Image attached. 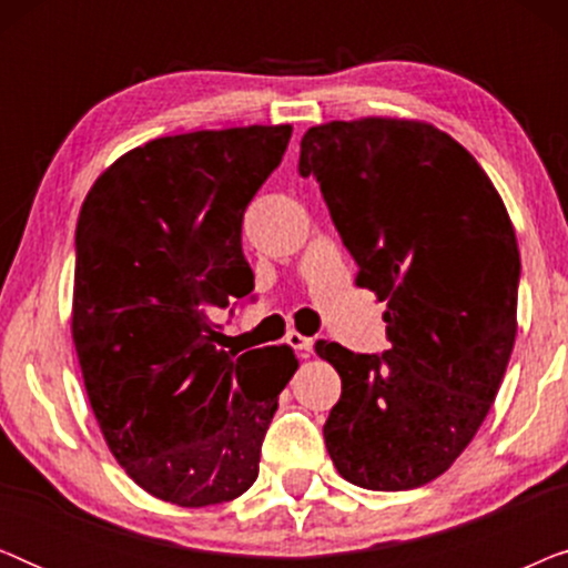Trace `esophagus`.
Segmentation results:
<instances>
[{
  "label": "esophagus",
  "mask_w": 568,
  "mask_h": 568,
  "mask_svg": "<svg viewBox=\"0 0 568 568\" xmlns=\"http://www.w3.org/2000/svg\"><path fill=\"white\" fill-rule=\"evenodd\" d=\"M286 344H290L294 352H300V354H310L313 352V338H307V336H302V333H297V331H290L286 333Z\"/></svg>",
  "instance_id": "esophagus-1"
}]
</instances>
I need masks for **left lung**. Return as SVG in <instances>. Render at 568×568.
Listing matches in <instances>:
<instances>
[{"instance_id":"1","label":"left lung","mask_w":568,"mask_h":568,"mask_svg":"<svg viewBox=\"0 0 568 568\" xmlns=\"http://www.w3.org/2000/svg\"><path fill=\"white\" fill-rule=\"evenodd\" d=\"M300 175L321 183L356 284L387 302V352L315 344L341 375L325 447L348 484L418 488L460 457L499 393L517 336L515 227L476 158L422 121L313 126Z\"/></svg>"}]
</instances>
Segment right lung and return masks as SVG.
Wrapping results in <instances>:
<instances>
[{
  "label": "right lung",
  "mask_w": 568,
  "mask_h": 568,
  "mask_svg": "<svg viewBox=\"0 0 568 568\" xmlns=\"http://www.w3.org/2000/svg\"><path fill=\"white\" fill-rule=\"evenodd\" d=\"M292 126L152 139L113 162L77 222L72 338L115 460L178 507L237 499L297 359L224 352L212 315L253 292L243 214Z\"/></svg>",
  "instance_id": "1"
}]
</instances>
